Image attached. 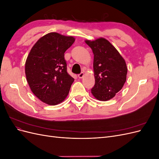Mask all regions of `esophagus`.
Instances as JSON below:
<instances>
[{
    "label": "esophagus",
    "instance_id": "obj_1",
    "mask_svg": "<svg viewBox=\"0 0 159 159\" xmlns=\"http://www.w3.org/2000/svg\"><path fill=\"white\" fill-rule=\"evenodd\" d=\"M84 72H81V73H80V74L78 75V78H79L80 79L82 78L83 77H84Z\"/></svg>",
    "mask_w": 159,
    "mask_h": 159
}]
</instances>
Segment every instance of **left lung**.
<instances>
[{
  "mask_svg": "<svg viewBox=\"0 0 159 159\" xmlns=\"http://www.w3.org/2000/svg\"><path fill=\"white\" fill-rule=\"evenodd\" d=\"M93 51L95 85L91 92L95 99L106 102L122 89L127 79L126 62L117 49L103 38L85 40Z\"/></svg>",
  "mask_w": 159,
  "mask_h": 159,
  "instance_id": "8db88e82",
  "label": "left lung"
}]
</instances>
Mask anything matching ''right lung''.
<instances>
[{
  "mask_svg": "<svg viewBox=\"0 0 159 159\" xmlns=\"http://www.w3.org/2000/svg\"><path fill=\"white\" fill-rule=\"evenodd\" d=\"M73 36L50 32L33 46L25 63V74L32 93L42 102L56 105L68 96L74 79L67 72L64 53Z\"/></svg>",
  "mask_w": 159,
  "mask_h": 159,
  "instance_id": "obj_1",
  "label": "right lung"
}]
</instances>
